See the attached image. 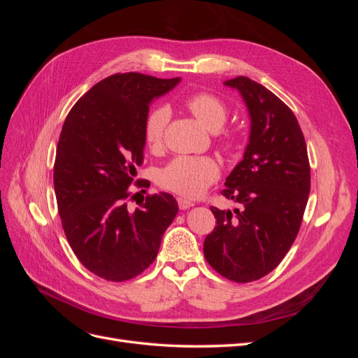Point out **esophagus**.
I'll list each match as a JSON object with an SVG mask.
<instances>
[{"label":"esophagus","instance_id":"obj_1","mask_svg":"<svg viewBox=\"0 0 358 358\" xmlns=\"http://www.w3.org/2000/svg\"><path fill=\"white\" fill-rule=\"evenodd\" d=\"M178 204H179V208H180V210H187V209L192 208V206H194V201H191V200H187V199H182V197H179V199H178Z\"/></svg>","mask_w":358,"mask_h":358}]
</instances>
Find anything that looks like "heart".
<instances>
[{
	"label": "heart",
	"instance_id": "1",
	"mask_svg": "<svg viewBox=\"0 0 358 358\" xmlns=\"http://www.w3.org/2000/svg\"><path fill=\"white\" fill-rule=\"evenodd\" d=\"M185 106L209 131H220L229 117L227 104L212 94H194L187 100ZM169 116L166 107H158L148 116L145 142L149 149L155 150L162 145ZM222 143L227 148L230 146L229 140H224ZM220 173L218 162L210 157H178L159 171L158 182L161 187L183 197H199L220 178Z\"/></svg>",
	"mask_w": 358,
	"mask_h": 358
}]
</instances>
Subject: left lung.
I'll return each instance as SVG.
<instances>
[{
	"label": "left lung",
	"instance_id": "obj_1",
	"mask_svg": "<svg viewBox=\"0 0 358 358\" xmlns=\"http://www.w3.org/2000/svg\"><path fill=\"white\" fill-rule=\"evenodd\" d=\"M239 91L251 119L243 159L225 179L222 196L239 208H210L216 227L203 251L216 272L252 282L272 272L296 241L310 191L305 137L294 113L245 76L224 82Z\"/></svg>",
	"mask_w": 358,
	"mask_h": 358
}]
</instances>
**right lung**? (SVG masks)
<instances>
[{
	"instance_id": "obj_1",
	"label": "right lung",
	"mask_w": 358,
	"mask_h": 358,
	"mask_svg": "<svg viewBox=\"0 0 358 358\" xmlns=\"http://www.w3.org/2000/svg\"><path fill=\"white\" fill-rule=\"evenodd\" d=\"M179 82L109 76L73 106L62 125L53 167L62 229L79 262L106 280L122 282L152 264L179 210L169 192L148 196L136 210L127 208L134 197L128 187L143 161L149 104Z\"/></svg>"
}]
</instances>
